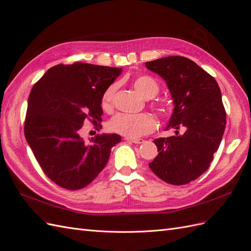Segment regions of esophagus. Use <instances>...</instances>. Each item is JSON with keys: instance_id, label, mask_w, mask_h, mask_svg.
<instances>
[{"instance_id": "esophagus-1", "label": "esophagus", "mask_w": 251, "mask_h": 251, "mask_svg": "<svg viewBox=\"0 0 251 251\" xmlns=\"http://www.w3.org/2000/svg\"><path fill=\"white\" fill-rule=\"evenodd\" d=\"M127 141H131V142H133V143H136V144H140V143H143L144 142V140L143 139H141V138H139V139H133V138H126Z\"/></svg>"}]
</instances>
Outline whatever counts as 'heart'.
Returning a JSON list of instances; mask_svg holds the SVG:
<instances>
[{
  "label": "heart",
  "instance_id": "b5f03b06",
  "mask_svg": "<svg viewBox=\"0 0 251 251\" xmlns=\"http://www.w3.org/2000/svg\"><path fill=\"white\" fill-rule=\"evenodd\" d=\"M133 86L135 90L144 98L151 100L159 92V86L157 81L149 76V75H139L133 80ZM117 90V83H112L102 94L101 104L104 109H109L114 95ZM162 113L166 112L165 108H160ZM110 130L116 132L120 135L126 136V138H138L141 136L151 133L156 127L155 118L148 113L140 114H126L119 113L114 116L109 123Z\"/></svg>",
  "mask_w": 251,
  "mask_h": 251
}]
</instances>
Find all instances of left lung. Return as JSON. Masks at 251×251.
<instances>
[{
    "label": "left lung",
    "instance_id": "1",
    "mask_svg": "<svg viewBox=\"0 0 251 251\" xmlns=\"http://www.w3.org/2000/svg\"><path fill=\"white\" fill-rule=\"evenodd\" d=\"M146 67L166 82L174 103L166 130H176L154 140L159 153L149 166L170 184H186L209 168L221 143L226 125L221 91L211 75L183 56L158 58Z\"/></svg>",
    "mask_w": 251,
    "mask_h": 251
}]
</instances>
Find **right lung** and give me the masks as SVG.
Returning <instances> with one entry per match:
<instances>
[{
	"label": "right lung",
	"instance_id": "1",
	"mask_svg": "<svg viewBox=\"0 0 251 251\" xmlns=\"http://www.w3.org/2000/svg\"><path fill=\"white\" fill-rule=\"evenodd\" d=\"M121 68L74 63L56 65L33 86L28 98L25 137L47 176L67 189L90 184L108 163L117 134L85 142L79 130L87 118L101 123L102 94Z\"/></svg>",
	"mask_w": 251,
	"mask_h": 251
}]
</instances>
